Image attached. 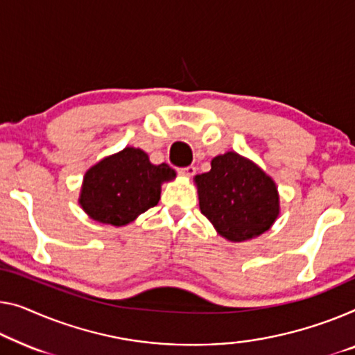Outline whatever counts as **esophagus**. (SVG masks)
<instances>
[{
    "instance_id": "obj_1",
    "label": "esophagus",
    "mask_w": 355,
    "mask_h": 355,
    "mask_svg": "<svg viewBox=\"0 0 355 355\" xmlns=\"http://www.w3.org/2000/svg\"><path fill=\"white\" fill-rule=\"evenodd\" d=\"M178 173H180V175H184V177H193L194 173H196V167H194V166L180 167V168H178Z\"/></svg>"
}]
</instances>
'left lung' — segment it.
<instances>
[{
	"instance_id": "left-lung-1",
	"label": "left lung",
	"mask_w": 355,
	"mask_h": 355,
	"mask_svg": "<svg viewBox=\"0 0 355 355\" xmlns=\"http://www.w3.org/2000/svg\"><path fill=\"white\" fill-rule=\"evenodd\" d=\"M196 183L200 211L228 241L260 236L277 218L276 183L237 153L214 157L210 171L196 177Z\"/></svg>"
}]
</instances>
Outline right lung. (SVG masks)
Returning a JSON list of instances; mask_svg holds the SVG:
<instances>
[{
    "label": "right lung",
    "mask_w": 355,
    "mask_h": 355,
    "mask_svg": "<svg viewBox=\"0 0 355 355\" xmlns=\"http://www.w3.org/2000/svg\"><path fill=\"white\" fill-rule=\"evenodd\" d=\"M173 177L175 172L167 164L155 166L145 151L124 148L89 168L79 202L95 221L124 226L155 207L161 183Z\"/></svg>",
    "instance_id": "obj_1"
}]
</instances>
